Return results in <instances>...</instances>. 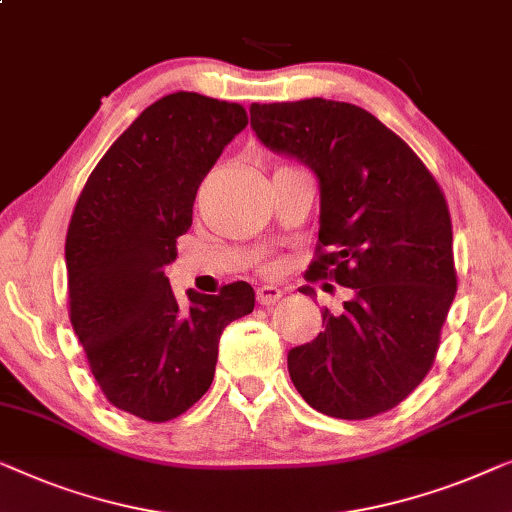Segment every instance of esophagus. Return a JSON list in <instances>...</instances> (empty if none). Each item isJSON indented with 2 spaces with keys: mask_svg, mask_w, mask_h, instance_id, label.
<instances>
[{
  "mask_svg": "<svg viewBox=\"0 0 512 512\" xmlns=\"http://www.w3.org/2000/svg\"><path fill=\"white\" fill-rule=\"evenodd\" d=\"M281 295H284V291H281V288L268 284V286L258 288L256 300H258V305H274V302L281 300Z\"/></svg>",
  "mask_w": 512,
  "mask_h": 512,
  "instance_id": "obj_1",
  "label": "esophagus"
}]
</instances>
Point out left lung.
Returning <instances> with one entry per match:
<instances>
[{"mask_svg": "<svg viewBox=\"0 0 512 512\" xmlns=\"http://www.w3.org/2000/svg\"><path fill=\"white\" fill-rule=\"evenodd\" d=\"M249 115L268 150L318 180L321 247L307 279L353 291L342 311H323L316 339L288 351L291 381L330 418L379 416L425 379L453 305L446 198L416 152L365 108L316 96L251 103Z\"/></svg>", "mask_w": 512, "mask_h": 512, "instance_id": "8db88e82", "label": "left lung"}]
</instances>
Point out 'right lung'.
Segmentation results:
<instances>
[{"mask_svg":"<svg viewBox=\"0 0 512 512\" xmlns=\"http://www.w3.org/2000/svg\"><path fill=\"white\" fill-rule=\"evenodd\" d=\"M247 113L196 92L161 96L87 177L66 233L69 316L103 395L131 416L166 422L214 379L219 337L254 311L235 281L175 298L164 274L189 231L196 191Z\"/></svg>","mask_w":512,"mask_h":512,"instance_id":"obj_1","label":"right lung"}]
</instances>
